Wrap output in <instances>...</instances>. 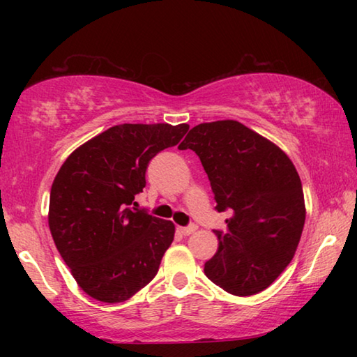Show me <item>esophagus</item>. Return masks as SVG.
Masks as SVG:
<instances>
[{
	"label": "esophagus",
	"instance_id": "obj_1",
	"mask_svg": "<svg viewBox=\"0 0 357 357\" xmlns=\"http://www.w3.org/2000/svg\"><path fill=\"white\" fill-rule=\"evenodd\" d=\"M197 229H198V227L195 225V223H190V225H187V227H183V228H181V233H183L184 236H189V234L195 233Z\"/></svg>",
	"mask_w": 357,
	"mask_h": 357
}]
</instances>
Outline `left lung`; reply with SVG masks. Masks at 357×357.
I'll return each instance as SVG.
<instances>
[{
    "label": "left lung",
    "instance_id": "8db88e82",
    "mask_svg": "<svg viewBox=\"0 0 357 357\" xmlns=\"http://www.w3.org/2000/svg\"><path fill=\"white\" fill-rule=\"evenodd\" d=\"M187 148L200 157L215 211L229 213L227 227L214 229L219 249L204 274L231 294L263 291L293 259L304 228V192L293 162L233 119L195 126L179 144Z\"/></svg>",
    "mask_w": 357,
    "mask_h": 357
}]
</instances>
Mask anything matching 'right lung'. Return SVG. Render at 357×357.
<instances>
[{
	"mask_svg": "<svg viewBox=\"0 0 357 357\" xmlns=\"http://www.w3.org/2000/svg\"><path fill=\"white\" fill-rule=\"evenodd\" d=\"M187 130V124L113 126L59 168L48 225L59 255L91 298L128 301L159 271L174 225L135 208L134 200L146 185L149 160L176 146Z\"/></svg>",
	"mask_w": 357,
	"mask_h": 357,
	"instance_id": "add662e5",
	"label": "right lung"
}]
</instances>
